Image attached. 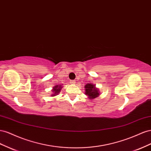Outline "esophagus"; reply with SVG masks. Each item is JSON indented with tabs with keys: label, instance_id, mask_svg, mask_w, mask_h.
I'll use <instances>...</instances> for the list:
<instances>
[{
	"label": "esophagus",
	"instance_id": "obj_1",
	"mask_svg": "<svg viewBox=\"0 0 151 151\" xmlns=\"http://www.w3.org/2000/svg\"><path fill=\"white\" fill-rule=\"evenodd\" d=\"M70 83H72V84H75L76 82H75V81H74V80H71V81H70Z\"/></svg>",
	"mask_w": 151,
	"mask_h": 151
}]
</instances>
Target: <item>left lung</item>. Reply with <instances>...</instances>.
<instances>
[{
	"mask_svg": "<svg viewBox=\"0 0 151 151\" xmlns=\"http://www.w3.org/2000/svg\"><path fill=\"white\" fill-rule=\"evenodd\" d=\"M85 95L89 98V99H93L99 96L100 92L96 85L93 83H87L85 85Z\"/></svg>",
	"mask_w": 151,
	"mask_h": 151,
	"instance_id": "left-lung-1",
	"label": "left lung"
}]
</instances>
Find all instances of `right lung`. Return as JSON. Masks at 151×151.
Masks as SVG:
<instances>
[{
    "instance_id": "obj_1",
    "label": "right lung",
    "mask_w": 151,
    "mask_h": 151,
    "mask_svg": "<svg viewBox=\"0 0 151 151\" xmlns=\"http://www.w3.org/2000/svg\"><path fill=\"white\" fill-rule=\"evenodd\" d=\"M62 85H55L54 87L52 88V95H51L52 97H54L55 96H57V95L60 92L61 90L63 87V86H62Z\"/></svg>"
}]
</instances>
